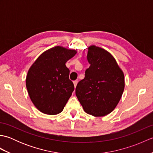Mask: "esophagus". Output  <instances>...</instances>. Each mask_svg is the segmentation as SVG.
<instances>
[{
	"label": "esophagus",
	"mask_w": 153,
	"mask_h": 153,
	"mask_svg": "<svg viewBox=\"0 0 153 153\" xmlns=\"http://www.w3.org/2000/svg\"><path fill=\"white\" fill-rule=\"evenodd\" d=\"M74 87H76V85H77V81H74Z\"/></svg>",
	"instance_id": "1"
}]
</instances>
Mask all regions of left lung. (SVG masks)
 Returning a JSON list of instances; mask_svg holds the SVG:
<instances>
[{
	"instance_id": "8db88e82",
	"label": "left lung",
	"mask_w": 153,
	"mask_h": 153,
	"mask_svg": "<svg viewBox=\"0 0 153 153\" xmlns=\"http://www.w3.org/2000/svg\"><path fill=\"white\" fill-rule=\"evenodd\" d=\"M87 59L90 66L77 83L76 95L87 114L105 116L118 105L124 90V74L109 52L91 45Z\"/></svg>"
}]
</instances>
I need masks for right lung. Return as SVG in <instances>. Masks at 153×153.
Instances as JSON below:
<instances>
[{
    "label": "right lung",
    "mask_w": 153,
    "mask_h": 153,
    "mask_svg": "<svg viewBox=\"0 0 153 153\" xmlns=\"http://www.w3.org/2000/svg\"><path fill=\"white\" fill-rule=\"evenodd\" d=\"M76 53V50L54 47L42 53L29 69L27 90L40 112L56 115L63 110L74 90L66 62Z\"/></svg>",
    "instance_id": "obj_1"
}]
</instances>
